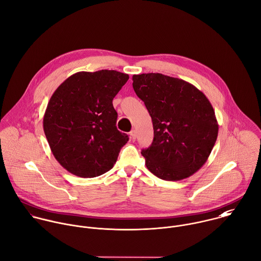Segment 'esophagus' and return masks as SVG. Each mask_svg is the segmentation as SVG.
Returning <instances> with one entry per match:
<instances>
[{
  "label": "esophagus",
  "instance_id": "1",
  "mask_svg": "<svg viewBox=\"0 0 261 261\" xmlns=\"http://www.w3.org/2000/svg\"><path fill=\"white\" fill-rule=\"evenodd\" d=\"M130 137H132V139H133V140H135V139L137 138V132H136L135 129L130 132Z\"/></svg>",
  "mask_w": 261,
  "mask_h": 261
}]
</instances>
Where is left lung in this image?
<instances>
[{
  "mask_svg": "<svg viewBox=\"0 0 261 261\" xmlns=\"http://www.w3.org/2000/svg\"><path fill=\"white\" fill-rule=\"evenodd\" d=\"M133 82L153 122V142L141 152L147 168L164 180H180L197 172L218 134L209 100L190 83L161 73L135 74Z\"/></svg>",
  "mask_w": 261,
  "mask_h": 261,
  "instance_id": "1",
  "label": "left lung"
}]
</instances>
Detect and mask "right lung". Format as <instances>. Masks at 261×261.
<instances>
[{
  "instance_id": "right-lung-1",
  "label": "right lung",
  "mask_w": 261,
  "mask_h": 261,
  "mask_svg": "<svg viewBox=\"0 0 261 261\" xmlns=\"http://www.w3.org/2000/svg\"><path fill=\"white\" fill-rule=\"evenodd\" d=\"M128 80L116 70L81 71L52 95L44 132L56 160L70 173L95 177L109 171L128 136L116 127L112 101Z\"/></svg>"
}]
</instances>
